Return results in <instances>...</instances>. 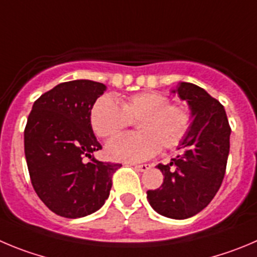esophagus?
Here are the masks:
<instances>
[{"instance_id": "1", "label": "esophagus", "mask_w": 257, "mask_h": 257, "mask_svg": "<svg viewBox=\"0 0 257 257\" xmlns=\"http://www.w3.org/2000/svg\"><path fill=\"white\" fill-rule=\"evenodd\" d=\"M134 167H136V170H138V171L143 172V171H147V170H150L151 169V165H148V164L134 165Z\"/></svg>"}]
</instances>
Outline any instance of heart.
Returning <instances> with one entry per match:
<instances>
[{
  "label": "heart",
  "instance_id": "heart-1",
  "mask_svg": "<svg viewBox=\"0 0 257 257\" xmlns=\"http://www.w3.org/2000/svg\"><path fill=\"white\" fill-rule=\"evenodd\" d=\"M90 119L93 132L101 138H112L138 120L140 133L117 137L106 145L107 156L124 162L146 161L161 147H177L191 126L188 107L170 104L166 95L156 91L133 93L119 104L111 96H101L93 104Z\"/></svg>",
  "mask_w": 257,
  "mask_h": 257
}]
</instances>
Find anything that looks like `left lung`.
Listing matches in <instances>:
<instances>
[{"mask_svg":"<svg viewBox=\"0 0 257 257\" xmlns=\"http://www.w3.org/2000/svg\"><path fill=\"white\" fill-rule=\"evenodd\" d=\"M179 97L190 109V131L180 143V155L167 165H157L164 183L147 191L151 207L172 219H186L209 204L222 185L229 153L231 126L226 110L204 88L181 82Z\"/></svg>","mask_w":257,"mask_h":257,"instance_id":"obj_1","label":"left lung"}]
</instances>
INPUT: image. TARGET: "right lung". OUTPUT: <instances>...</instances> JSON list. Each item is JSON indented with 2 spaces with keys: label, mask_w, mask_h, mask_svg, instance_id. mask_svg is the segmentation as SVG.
Returning <instances> with one entry per match:
<instances>
[{
  "label": "right lung",
  "mask_w": 257,
  "mask_h": 257,
  "mask_svg": "<svg viewBox=\"0 0 257 257\" xmlns=\"http://www.w3.org/2000/svg\"><path fill=\"white\" fill-rule=\"evenodd\" d=\"M104 83L63 82L34 102L24 132L29 175L35 193L53 213L81 218L99 210L109 198L112 174L120 164L101 162L91 126V109ZM91 158L85 163L83 158Z\"/></svg>",
  "instance_id": "obj_1"
}]
</instances>
